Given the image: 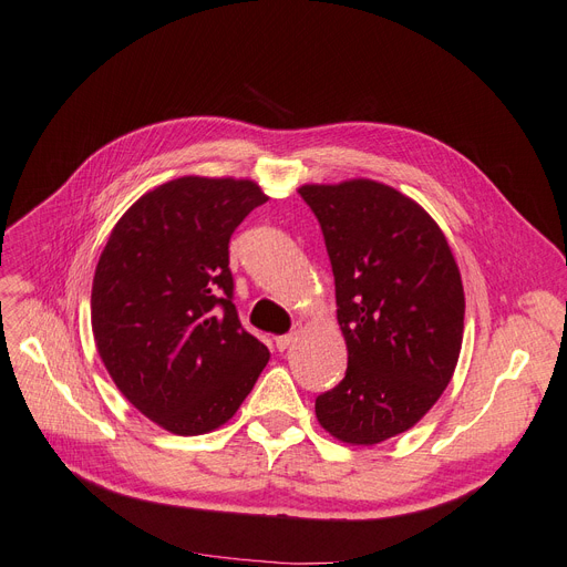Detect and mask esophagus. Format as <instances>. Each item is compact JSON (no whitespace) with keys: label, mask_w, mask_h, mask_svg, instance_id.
<instances>
[{"label":"esophagus","mask_w":567,"mask_h":567,"mask_svg":"<svg viewBox=\"0 0 567 567\" xmlns=\"http://www.w3.org/2000/svg\"><path fill=\"white\" fill-rule=\"evenodd\" d=\"M293 338H297V331H289V333H282V336H278L276 338V348L280 350V352H285L289 344L293 342Z\"/></svg>","instance_id":"esophagus-1"}]
</instances>
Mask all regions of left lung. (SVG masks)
Wrapping results in <instances>:
<instances>
[{
    "instance_id": "left-lung-1",
    "label": "left lung",
    "mask_w": 567,
    "mask_h": 567,
    "mask_svg": "<svg viewBox=\"0 0 567 567\" xmlns=\"http://www.w3.org/2000/svg\"><path fill=\"white\" fill-rule=\"evenodd\" d=\"M336 280L348 371L315 399L317 420L350 445L414 426L450 384L465 299L445 234L405 194L375 181L303 185Z\"/></svg>"
}]
</instances>
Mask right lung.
I'll list each match as a JSON object with an SVG mask.
<instances>
[{
  "instance_id": "add662e5",
  "label": "right lung",
  "mask_w": 567,
  "mask_h": 567,
  "mask_svg": "<svg viewBox=\"0 0 567 567\" xmlns=\"http://www.w3.org/2000/svg\"><path fill=\"white\" fill-rule=\"evenodd\" d=\"M266 199L252 181H171L120 217L96 264V350L125 399L171 433L231 420L268 361L240 327L229 268L231 234Z\"/></svg>"
}]
</instances>
